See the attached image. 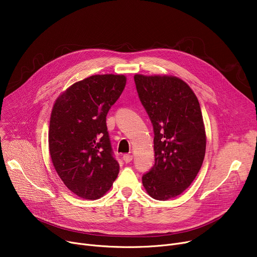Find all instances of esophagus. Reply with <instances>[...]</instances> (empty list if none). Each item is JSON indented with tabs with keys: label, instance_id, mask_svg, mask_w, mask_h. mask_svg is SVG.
<instances>
[{
	"label": "esophagus",
	"instance_id": "obj_1",
	"mask_svg": "<svg viewBox=\"0 0 257 257\" xmlns=\"http://www.w3.org/2000/svg\"><path fill=\"white\" fill-rule=\"evenodd\" d=\"M132 158H133V156L131 155V154H125L124 156H123V159H124V161L126 164H129L130 161L132 160Z\"/></svg>",
	"mask_w": 257,
	"mask_h": 257
}]
</instances>
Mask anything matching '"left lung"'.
Instances as JSON below:
<instances>
[{"label":"left lung","mask_w":257,"mask_h":257,"mask_svg":"<svg viewBox=\"0 0 257 257\" xmlns=\"http://www.w3.org/2000/svg\"><path fill=\"white\" fill-rule=\"evenodd\" d=\"M140 100L154 130L155 164L143 176L150 197L166 201L182 194L199 173L206 134L193 89L175 76H134Z\"/></svg>","instance_id":"left-lung-1"}]
</instances>
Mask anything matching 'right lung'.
<instances>
[{
    "label": "right lung",
    "mask_w": 257,
    "mask_h": 257,
    "mask_svg": "<svg viewBox=\"0 0 257 257\" xmlns=\"http://www.w3.org/2000/svg\"><path fill=\"white\" fill-rule=\"evenodd\" d=\"M124 75H93L74 83L53 105L49 127L52 164L69 190L96 200L116 179L106 115L123 92Z\"/></svg>",
    "instance_id": "obj_1"
}]
</instances>
